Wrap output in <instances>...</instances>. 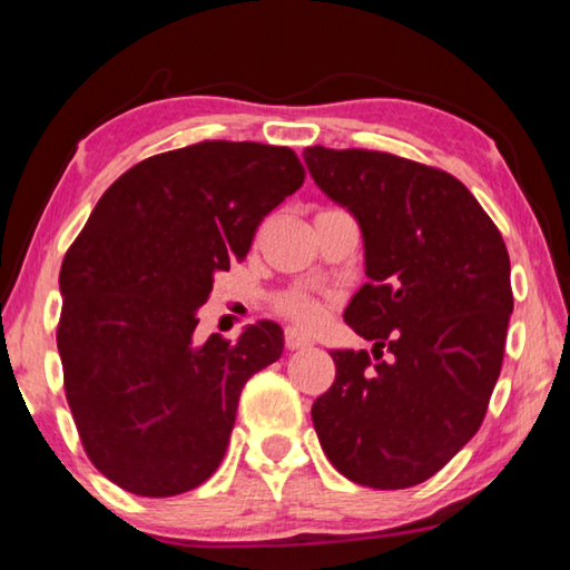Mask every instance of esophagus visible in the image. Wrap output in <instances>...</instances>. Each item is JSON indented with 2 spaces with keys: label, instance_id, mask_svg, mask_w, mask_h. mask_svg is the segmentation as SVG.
Masks as SVG:
<instances>
[{
  "label": "esophagus",
  "instance_id": "obj_1",
  "mask_svg": "<svg viewBox=\"0 0 570 570\" xmlns=\"http://www.w3.org/2000/svg\"><path fill=\"white\" fill-rule=\"evenodd\" d=\"M284 342H286V350H292V352L312 346V340H308V336L298 330H294V326H288V330L284 332Z\"/></svg>",
  "mask_w": 570,
  "mask_h": 570
}]
</instances>
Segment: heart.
<instances>
[{"instance_id": "heart-1", "label": "heart", "mask_w": 570, "mask_h": 570, "mask_svg": "<svg viewBox=\"0 0 570 570\" xmlns=\"http://www.w3.org/2000/svg\"><path fill=\"white\" fill-rule=\"evenodd\" d=\"M278 312L302 326H314L322 320V306L302 292H288L286 296L278 298Z\"/></svg>"}]
</instances>
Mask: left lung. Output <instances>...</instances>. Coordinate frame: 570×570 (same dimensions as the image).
<instances>
[{"label":"left lung","instance_id":"1","mask_svg":"<svg viewBox=\"0 0 570 570\" xmlns=\"http://www.w3.org/2000/svg\"><path fill=\"white\" fill-rule=\"evenodd\" d=\"M326 198L362 230L366 282L344 322L384 345L330 352L336 377L312 407L332 465L380 490L412 488L485 417L513 314L503 236L450 173L377 150L306 148Z\"/></svg>","mask_w":570,"mask_h":570}]
</instances>
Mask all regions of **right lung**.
<instances>
[{
  "instance_id": "right-lung-1",
  "label": "right lung",
  "mask_w": 570,
  "mask_h": 570,
  "mask_svg": "<svg viewBox=\"0 0 570 570\" xmlns=\"http://www.w3.org/2000/svg\"><path fill=\"white\" fill-rule=\"evenodd\" d=\"M304 183L294 150L206 140L132 166L102 193L60 268L65 392L85 452L142 498L206 482L244 384L284 352L276 322L196 336L214 278Z\"/></svg>"
}]
</instances>
